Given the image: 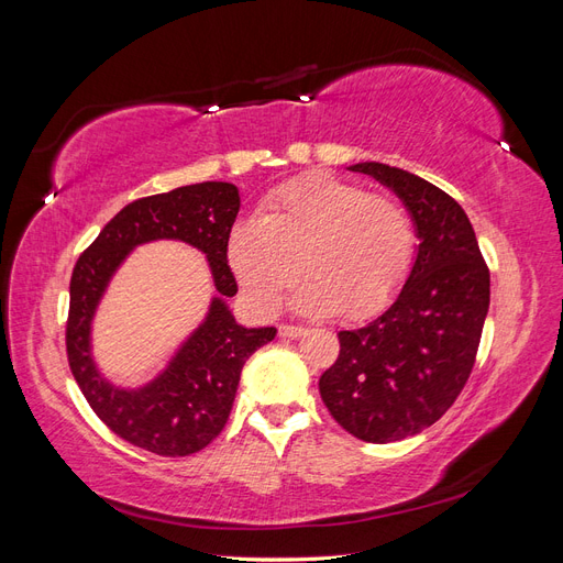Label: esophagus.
I'll use <instances>...</instances> for the list:
<instances>
[{"label":"esophagus","mask_w":563,"mask_h":563,"mask_svg":"<svg viewBox=\"0 0 563 563\" xmlns=\"http://www.w3.org/2000/svg\"><path fill=\"white\" fill-rule=\"evenodd\" d=\"M279 335L282 338H300V335H305V329L302 327H291V323H282Z\"/></svg>","instance_id":"obj_1"}]
</instances>
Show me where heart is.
I'll use <instances>...</instances> for the list:
<instances>
[{
	"instance_id": "obj_1",
	"label": "heart",
	"mask_w": 563,
	"mask_h": 563,
	"mask_svg": "<svg viewBox=\"0 0 563 563\" xmlns=\"http://www.w3.org/2000/svg\"><path fill=\"white\" fill-rule=\"evenodd\" d=\"M416 251L401 201L317 174L272 192L261 218L234 223L225 255L255 310L272 312L302 277L296 308L312 317L366 319L397 298Z\"/></svg>"
}]
</instances>
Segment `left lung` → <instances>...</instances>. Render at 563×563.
Listing matches in <instances>:
<instances>
[{"instance_id":"obj_1","label":"left lung","mask_w":563,"mask_h":563,"mask_svg":"<svg viewBox=\"0 0 563 563\" xmlns=\"http://www.w3.org/2000/svg\"><path fill=\"white\" fill-rule=\"evenodd\" d=\"M350 172L387 185L411 213L418 255L399 298L371 323L340 331L335 364L319 395L340 428L389 444L430 428L463 391L479 350L490 275L460 203L397 166L364 162Z\"/></svg>"}]
</instances>
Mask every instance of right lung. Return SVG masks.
Returning <instances> with one entry per match:
<instances>
[{
    "label": "right lung",
    "mask_w": 563,
    "mask_h": 563,
    "mask_svg": "<svg viewBox=\"0 0 563 563\" xmlns=\"http://www.w3.org/2000/svg\"><path fill=\"white\" fill-rule=\"evenodd\" d=\"M240 207V190L218 180L135 199L100 230L73 269L67 362L93 413L133 446L166 457L209 446L230 418L246 360L277 335L275 327H240L223 300L236 294L225 242ZM155 239H180L207 252L221 298L162 377L124 390L108 384L92 364L90 319L128 251Z\"/></svg>",
    "instance_id": "obj_1"
}]
</instances>
